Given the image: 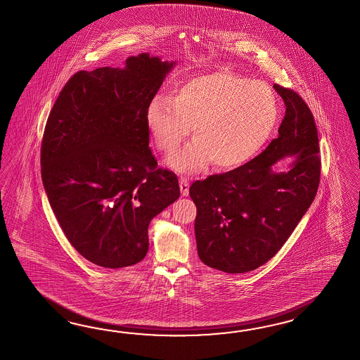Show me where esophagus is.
<instances>
[{"label":"esophagus","instance_id":"esophagus-1","mask_svg":"<svg viewBox=\"0 0 360 360\" xmlns=\"http://www.w3.org/2000/svg\"><path fill=\"white\" fill-rule=\"evenodd\" d=\"M180 191H181L183 195L189 194V181L185 177L180 179Z\"/></svg>","mask_w":360,"mask_h":360}]
</instances>
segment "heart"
<instances>
[{
	"mask_svg": "<svg viewBox=\"0 0 360 360\" xmlns=\"http://www.w3.org/2000/svg\"><path fill=\"white\" fill-rule=\"evenodd\" d=\"M277 95L264 82L226 70L198 74L179 83L171 99L148 102L145 121L157 148L172 154L191 134L194 141L169 159L181 174L212 162L218 169L241 166L265 146L277 127Z\"/></svg>",
	"mask_w": 360,
	"mask_h": 360,
	"instance_id": "heart-1",
	"label": "heart"
}]
</instances>
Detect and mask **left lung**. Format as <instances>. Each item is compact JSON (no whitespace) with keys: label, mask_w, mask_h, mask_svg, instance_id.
<instances>
[{"label":"left lung","mask_w":360,"mask_h":360,"mask_svg":"<svg viewBox=\"0 0 360 360\" xmlns=\"http://www.w3.org/2000/svg\"><path fill=\"white\" fill-rule=\"evenodd\" d=\"M286 113L258 157L230 172L194 181L197 250L205 265L224 273H247L276 256L303 218L320 184L321 160L314 115L299 94L274 84ZM297 160L286 173L272 166Z\"/></svg>","instance_id":"obj_1"}]
</instances>
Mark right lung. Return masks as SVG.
<instances>
[{
    "label": "right lung",
    "mask_w": 360,
    "mask_h": 360,
    "mask_svg": "<svg viewBox=\"0 0 360 360\" xmlns=\"http://www.w3.org/2000/svg\"><path fill=\"white\" fill-rule=\"evenodd\" d=\"M174 63L131 56L124 69L74 74L57 96L40 148L41 180L65 236L98 266L143 259L151 219L180 195L148 148V102Z\"/></svg>",
    "instance_id": "right-lung-1"
}]
</instances>
